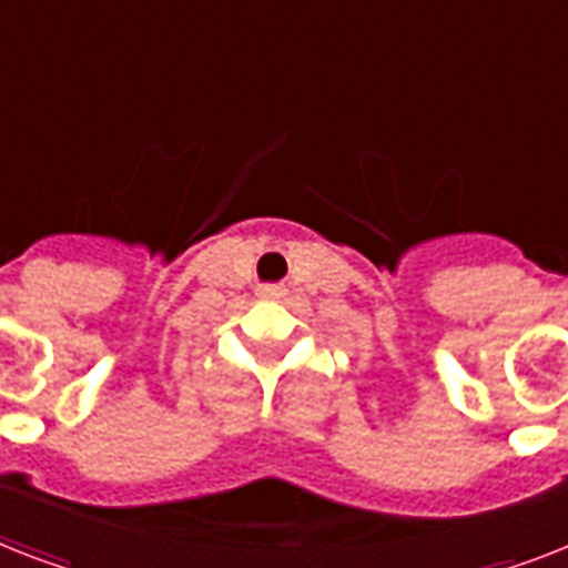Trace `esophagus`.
Returning a JSON list of instances; mask_svg holds the SVG:
<instances>
[{
  "instance_id": "obj_1",
  "label": "esophagus",
  "mask_w": 568,
  "mask_h": 568,
  "mask_svg": "<svg viewBox=\"0 0 568 568\" xmlns=\"http://www.w3.org/2000/svg\"><path fill=\"white\" fill-rule=\"evenodd\" d=\"M280 288H276V285H265V288H258V297H265V301H276V297H280Z\"/></svg>"
}]
</instances>
